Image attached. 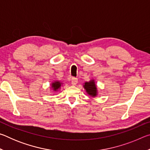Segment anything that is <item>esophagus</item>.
Returning a JSON list of instances; mask_svg holds the SVG:
<instances>
[{
	"label": "esophagus",
	"instance_id": "34e87169",
	"mask_svg": "<svg viewBox=\"0 0 150 150\" xmlns=\"http://www.w3.org/2000/svg\"><path fill=\"white\" fill-rule=\"evenodd\" d=\"M77 83H78V79L77 78L73 77L71 79V84L73 85H77Z\"/></svg>",
	"mask_w": 150,
	"mask_h": 150
}]
</instances>
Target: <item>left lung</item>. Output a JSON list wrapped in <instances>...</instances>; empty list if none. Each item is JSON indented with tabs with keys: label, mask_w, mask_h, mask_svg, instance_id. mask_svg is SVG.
I'll return each instance as SVG.
<instances>
[{
	"label": "left lung",
	"mask_w": 150,
	"mask_h": 150,
	"mask_svg": "<svg viewBox=\"0 0 150 150\" xmlns=\"http://www.w3.org/2000/svg\"><path fill=\"white\" fill-rule=\"evenodd\" d=\"M83 87L88 95L93 96V97L97 95V88H96L95 80L93 79L88 82H85Z\"/></svg>",
	"instance_id": "8db88e82"
}]
</instances>
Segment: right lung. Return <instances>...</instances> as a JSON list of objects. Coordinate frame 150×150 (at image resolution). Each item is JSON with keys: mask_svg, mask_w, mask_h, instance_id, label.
Wrapping results in <instances>:
<instances>
[{"mask_svg": "<svg viewBox=\"0 0 150 150\" xmlns=\"http://www.w3.org/2000/svg\"><path fill=\"white\" fill-rule=\"evenodd\" d=\"M62 84V83H60V81H55L54 83H52V87L53 88V89H54V91H56L61 87Z\"/></svg>", "mask_w": 150, "mask_h": 150, "instance_id": "right-lung-1", "label": "right lung"}]
</instances>
